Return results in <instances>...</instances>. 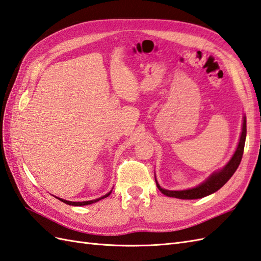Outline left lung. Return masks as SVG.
<instances>
[{
	"label": "left lung",
	"instance_id": "obj_1",
	"mask_svg": "<svg viewBox=\"0 0 261 261\" xmlns=\"http://www.w3.org/2000/svg\"><path fill=\"white\" fill-rule=\"evenodd\" d=\"M246 135H247V124H246V117H244V123H242V131L240 136V140L238 143L237 150L233 153L232 158L225 166V168L221 170L214 172L210 177L204 181V182L200 184L196 188H191V189L187 190H180V191H172V190H166L161 188L155 179L156 187L158 189L163 193L165 196L178 198V199H199L203 198L205 196H209L211 193L218 191L220 188L225 185L227 181L232 177V174L237 170V168L240 165V161L242 159V154H244L245 149V142H246Z\"/></svg>",
	"mask_w": 261,
	"mask_h": 261
}]
</instances>
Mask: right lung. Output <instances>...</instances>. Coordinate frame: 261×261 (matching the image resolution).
I'll return each instance as SVG.
<instances>
[{"instance_id": "1", "label": "right lung", "mask_w": 261, "mask_h": 261, "mask_svg": "<svg viewBox=\"0 0 261 261\" xmlns=\"http://www.w3.org/2000/svg\"><path fill=\"white\" fill-rule=\"evenodd\" d=\"M110 193H111V191L109 192V193H107V195H105L103 197H101V198L94 199V200H90V201H82V202L68 201V200H63V199H61V198H58V199H59V200H61L62 202L66 203V204H70V205H88V204H91V203H94V202H96V201H99V200H101V199H103V198H107V197H109V196H110Z\"/></svg>"}]
</instances>
